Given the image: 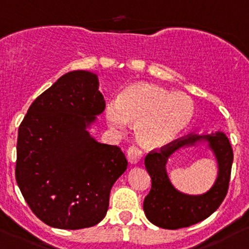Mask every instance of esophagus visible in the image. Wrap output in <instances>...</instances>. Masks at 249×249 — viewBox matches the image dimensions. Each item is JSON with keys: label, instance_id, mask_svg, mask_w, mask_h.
Listing matches in <instances>:
<instances>
[{"label": "esophagus", "instance_id": "34e87169", "mask_svg": "<svg viewBox=\"0 0 249 249\" xmlns=\"http://www.w3.org/2000/svg\"><path fill=\"white\" fill-rule=\"evenodd\" d=\"M127 159H128V161L132 165H136L143 159V153L138 148H136V146H132V148L127 150Z\"/></svg>", "mask_w": 249, "mask_h": 249}]
</instances>
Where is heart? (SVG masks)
Wrapping results in <instances>:
<instances>
[{"label":"heart","instance_id":"1","mask_svg":"<svg viewBox=\"0 0 249 249\" xmlns=\"http://www.w3.org/2000/svg\"><path fill=\"white\" fill-rule=\"evenodd\" d=\"M194 103L187 94L172 93L150 83H136L127 87L118 100L106 104L108 124L124 131L136 122L134 131L144 148H162L176 141L192 123Z\"/></svg>","mask_w":249,"mask_h":249}]
</instances>
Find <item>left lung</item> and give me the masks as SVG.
Here are the masks:
<instances>
[{
  "instance_id": "left-lung-1",
  "label": "left lung",
  "mask_w": 249,
  "mask_h": 249,
  "mask_svg": "<svg viewBox=\"0 0 249 249\" xmlns=\"http://www.w3.org/2000/svg\"><path fill=\"white\" fill-rule=\"evenodd\" d=\"M204 142L217 161V179L204 194H183L175 189L169 181L166 170L168 159L183 148ZM232 161V148L226 134L221 131L191 134L160 151L149 153L144 159L145 169L151 177V189L143 203L146 219L161 229L177 230L209 217L226 197Z\"/></svg>"
}]
</instances>
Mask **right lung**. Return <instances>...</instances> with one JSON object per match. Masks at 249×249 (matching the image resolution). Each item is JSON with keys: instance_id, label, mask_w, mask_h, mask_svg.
Here are the masks:
<instances>
[{"instance_id": "add662e5", "label": "right lung", "mask_w": 249, "mask_h": 249, "mask_svg": "<svg viewBox=\"0 0 249 249\" xmlns=\"http://www.w3.org/2000/svg\"><path fill=\"white\" fill-rule=\"evenodd\" d=\"M104 110L98 75L72 71L35 99L20 123L17 183L49 226L85 229L107 213L111 188L128 162L118 146L99 143L89 132Z\"/></svg>"}]
</instances>
